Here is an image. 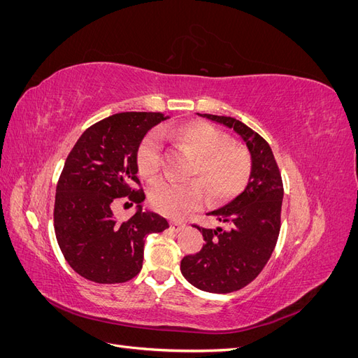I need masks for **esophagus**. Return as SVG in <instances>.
<instances>
[{"mask_svg":"<svg viewBox=\"0 0 358 358\" xmlns=\"http://www.w3.org/2000/svg\"><path fill=\"white\" fill-rule=\"evenodd\" d=\"M170 229L173 231H180L183 229V224L179 221H170Z\"/></svg>","mask_w":358,"mask_h":358,"instance_id":"obj_1","label":"esophagus"}]
</instances>
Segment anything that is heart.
I'll list each match as a JSON object with an SVG mask.
<instances>
[{
    "label": "heart",
    "mask_w": 358,
    "mask_h": 358,
    "mask_svg": "<svg viewBox=\"0 0 358 358\" xmlns=\"http://www.w3.org/2000/svg\"><path fill=\"white\" fill-rule=\"evenodd\" d=\"M161 137H171L196 155L188 176L199 180L173 182L162 179L149 189V201L159 213L178 218L197 208L203 188L213 200H222L241 192L251 175V158L246 150L230 143L221 129L208 122H191L175 129L161 128L148 133L137 148V167L146 178H154L161 169Z\"/></svg>",
    "instance_id": "1"
}]
</instances>
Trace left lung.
Returning <instances> with one entry per match:
<instances>
[{
	"instance_id": "left-lung-1",
	"label": "left lung",
	"mask_w": 358,
	"mask_h": 358,
	"mask_svg": "<svg viewBox=\"0 0 358 358\" xmlns=\"http://www.w3.org/2000/svg\"><path fill=\"white\" fill-rule=\"evenodd\" d=\"M200 116L239 134L252 159L245 191L221 209L209 212L220 222L229 224V230L196 225L204 245L200 252L183 257L180 262V272L189 284L227 294L251 284L272 255L280 230L284 185L272 149L262 136L230 116Z\"/></svg>"
}]
</instances>
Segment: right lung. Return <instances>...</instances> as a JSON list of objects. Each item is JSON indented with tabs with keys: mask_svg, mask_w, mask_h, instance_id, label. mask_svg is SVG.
Returning <instances> with one entry per match:
<instances>
[{
	"mask_svg": "<svg viewBox=\"0 0 358 358\" xmlns=\"http://www.w3.org/2000/svg\"><path fill=\"white\" fill-rule=\"evenodd\" d=\"M159 112L116 113L91 125L69 154L57 185L53 225L64 258L76 273L96 284H121L142 270L145 236L169 229L158 213L143 210L137 148ZM121 196L137 202L128 222L113 216Z\"/></svg>",
	"mask_w": 358,
	"mask_h": 358,
	"instance_id": "obj_1",
	"label": "right lung"
}]
</instances>
